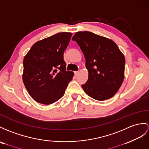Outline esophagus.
Instances as JSON below:
<instances>
[{"mask_svg": "<svg viewBox=\"0 0 149 149\" xmlns=\"http://www.w3.org/2000/svg\"><path fill=\"white\" fill-rule=\"evenodd\" d=\"M74 75L76 76V77H77V76H78V74H79V72L78 71H74Z\"/></svg>", "mask_w": 149, "mask_h": 149, "instance_id": "obj_1", "label": "esophagus"}]
</instances>
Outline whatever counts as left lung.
<instances>
[{"label":"left lung","mask_w":149,"mask_h":149,"mask_svg":"<svg viewBox=\"0 0 149 149\" xmlns=\"http://www.w3.org/2000/svg\"><path fill=\"white\" fill-rule=\"evenodd\" d=\"M72 40L84 54L88 72L81 86L87 95L97 100L113 97L125 78V58L114 41L90 31H78Z\"/></svg>","instance_id":"1"}]
</instances>
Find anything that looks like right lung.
<instances>
[{"label":"right lung","instance_id":"1","mask_svg":"<svg viewBox=\"0 0 149 149\" xmlns=\"http://www.w3.org/2000/svg\"><path fill=\"white\" fill-rule=\"evenodd\" d=\"M72 33L61 32L34 43L23 60V81L36 102L49 105L65 93L72 79V71L66 70L64 50Z\"/></svg>","mask_w":149,"mask_h":149}]
</instances>
